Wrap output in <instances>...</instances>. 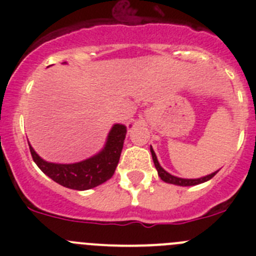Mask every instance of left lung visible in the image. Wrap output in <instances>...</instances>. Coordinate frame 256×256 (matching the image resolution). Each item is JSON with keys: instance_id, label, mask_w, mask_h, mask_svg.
Wrapping results in <instances>:
<instances>
[{"instance_id": "8db88e82", "label": "left lung", "mask_w": 256, "mask_h": 256, "mask_svg": "<svg viewBox=\"0 0 256 256\" xmlns=\"http://www.w3.org/2000/svg\"><path fill=\"white\" fill-rule=\"evenodd\" d=\"M150 151H151V155H152L154 164H155V168H156V170H158L159 177L166 183H172V184H177V186H183V187L196 186V184H200V183H204V182H206V180H212V178L214 177L216 173H218V170H216V172H214V173L209 174V176L198 178V180H186V178H178V177H176V176H172V174L168 173L166 170H164V169L162 168V165L159 164V162H158V158H156L152 148H150Z\"/></svg>"}]
</instances>
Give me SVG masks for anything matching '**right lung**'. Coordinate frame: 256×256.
Returning a JSON list of instances; mask_svg holds the SVG:
<instances>
[{"instance_id": "right-lung-1", "label": "right lung", "mask_w": 256, "mask_h": 256, "mask_svg": "<svg viewBox=\"0 0 256 256\" xmlns=\"http://www.w3.org/2000/svg\"><path fill=\"white\" fill-rule=\"evenodd\" d=\"M126 133V126L114 124L108 132L105 148L90 159L74 164L48 162L40 159V155L33 150L30 144L29 148H30L32 158L38 165V168L52 180H55L56 183L66 188L84 191L100 186L112 177L123 150Z\"/></svg>"}]
</instances>
